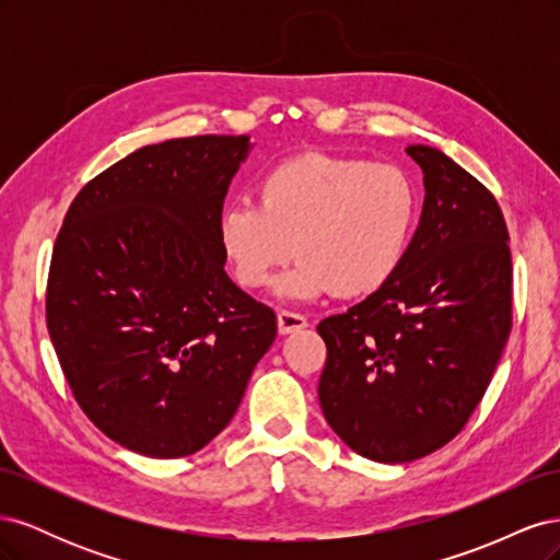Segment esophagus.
<instances>
[{
	"instance_id": "1",
	"label": "esophagus",
	"mask_w": 560,
	"mask_h": 560,
	"mask_svg": "<svg viewBox=\"0 0 560 560\" xmlns=\"http://www.w3.org/2000/svg\"><path fill=\"white\" fill-rule=\"evenodd\" d=\"M308 327V319L303 317L301 313H292V311H280L278 313V329L280 334H294Z\"/></svg>"
}]
</instances>
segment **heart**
<instances>
[{
	"label": "heart",
	"mask_w": 560,
	"mask_h": 560,
	"mask_svg": "<svg viewBox=\"0 0 560 560\" xmlns=\"http://www.w3.org/2000/svg\"><path fill=\"white\" fill-rule=\"evenodd\" d=\"M257 198L219 210L217 241L247 290L301 257L278 282L290 299L376 294L399 273L420 219V189L404 167L322 151L270 167Z\"/></svg>",
	"instance_id": "1"
}]
</instances>
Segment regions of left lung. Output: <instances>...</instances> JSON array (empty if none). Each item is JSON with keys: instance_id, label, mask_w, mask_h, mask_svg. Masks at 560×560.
I'll return each instance as SVG.
<instances>
[{"instance_id": "8db88e82", "label": "left lung", "mask_w": 560, "mask_h": 560, "mask_svg": "<svg viewBox=\"0 0 560 560\" xmlns=\"http://www.w3.org/2000/svg\"><path fill=\"white\" fill-rule=\"evenodd\" d=\"M406 154L425 175V202L404 266L317 325L322 413L354 453L389 465L467 425L512 331L510 233L495 196L434 147Z\"/></svg>"}]
</instances>
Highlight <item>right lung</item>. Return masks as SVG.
I'll return each instance as SVG.
<instances>
[{
  "label": "right lung",
  "mask_w": 560,
  "mask_h": 560,
  "mask_svg": "<svg viewBox=\"0 0 560 560\" xmlns=\"http://www.w3.org/2000/svg\"><path fill=\"white\" fill-rule=\"evenodd\" d=\"M247 135L149 144L72 200L46 325L81 411L149 457L200 451L238 411L278 319L224 270L217 214Z\"/></svg>",
  "instance_id": "right-lung-1"
}]
</instances>
